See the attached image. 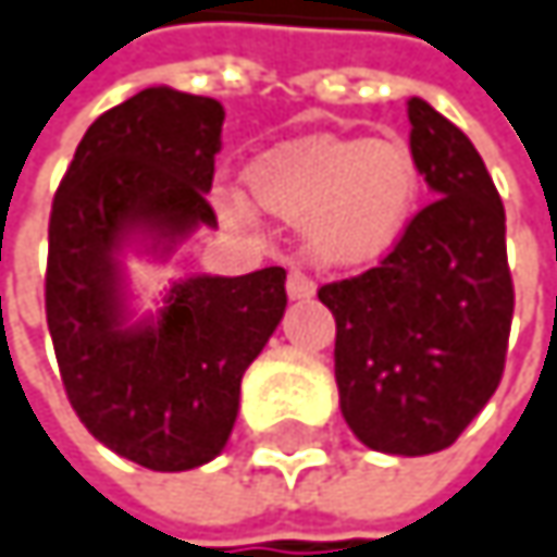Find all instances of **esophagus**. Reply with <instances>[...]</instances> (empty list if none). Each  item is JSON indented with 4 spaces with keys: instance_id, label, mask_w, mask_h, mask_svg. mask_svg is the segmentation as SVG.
Here are the masks:
<instances>
[{
    "instance_id": "1",
    "label": "esophagus",
    "mask_w": 557,
    "mask_h": 557,
    "mask_svg": "<svg viewBox=\"0 0 557 557\" xmlns=\"http://www.w3.org/2000/svg\"><path fill=\"white\" fill-rule=\"evenodd\" d=\"M315 293V283L306 277L302 271H289L286 274V296L289 299H309Z\"/></svg>"
}]
</instances>
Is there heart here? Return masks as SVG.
<instances>
[{
	"label": "heart",
	"mask_w": 557,
	"mask_h": 557,
	"mask_svg": "<svg viewBox=\"0 0 557 557\" xmlns=\"http://www.w3.org/2000/svg\"><path fill=\"white\" fill-rule=\"evenodd\" d=\"M251 203L277 220H306V242L322 264L360 268L395 248L418 203V169L398 139L306 136L264 152L245 169ZM216 207L248 220L242 194Z\"/></svg>",
	"instance_id": "1"
}]
</instances>
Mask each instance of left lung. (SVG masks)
Instances as JSON below:
<instances>
[{
  "instance_id": "8db88e82",
  "label": "left lung",
  "mask_w": 557,
  "mask_h": 557,
  "mask_svg": "<svg viewBox=\"0 0 557 557\" xmlns=\"http://www.w3.org/2000/svg\"><path fill=\"white\" fill-rule=\"evenodd\" d=\"M411 159L433 190L380 268L325 283L341 414L388 456L453 446L504 376L513 322L504 203L472 139L408 101Z\"/></svg>"
}]
</instances>
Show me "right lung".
I'll return each instance as SVG.
<instances>
[{
    "mask_svg": "<svg viewBox=\"0 0 557 557\" xmlns=\"http://www.w3.org/2000/svg\"><path fill=\"white\" fill-rule=\"evenodd\" d=\"M226 111L216 98L143 88L104 111L57 187L47 329L78 421L152 472H187L226 446L242 376L286 309V271L177 280L159 315L129 322L124 251L165 258L200 226Z\"/></svg>",
    "mask_w": 557,
    "mask_h": 557,
    "instance_id": "add662e5",
    "label": "right lung"
}]
</instances>
